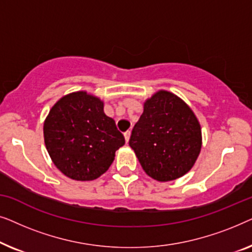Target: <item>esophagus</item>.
Returning a JSON list of instances; mask_svg holds the SVG:
<instances>
[{"label": "esophagus", "instance_id": "esophagus-1", "mask_svg": "<svg viewBox=\"0 0 252 252\" xmlns=\"http://www.w3.org/2000/svg\"><path fill=\"white\" fill-rule=\"evenodd\" d=\"M124 136H125V141H126V143H128V141H129V137H130V132L129 130H127V132L124 134Z\"/></svg>", "mask_w": 252, "mask_h": 252}]
</instances>
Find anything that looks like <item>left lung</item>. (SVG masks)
I'll return each mask as SVG.
<instances>
[{
	"label": "left lung",
	"instance_id": "left-lung-1",
	"mask_svg": "<svg viewBox=\"0 0 252 252\" xmlns=\"http://www.w3.org/2000/svg\"><path fill=\"white\" fill-rule=\"evenodd\" d=\"M129 146L150 178L175 180L191 170L201 153V125L184 99L158 91L144 102Z\"/></svg>",
	"mask_w": 252,
	"mask_h": 252
}]
</instances>
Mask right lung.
I'll return each instance as SVG.
<instances>
[{
  "label": "right lung",
  "mask_w": 252,
  "mask_h": 252,
  "mask_svg": "<svg viewBox=\"0 0 252 252\" xmlns=\"http://www.w3.org/2000/svg\"><path fill=\"white\" fill-rule=\"evenodd\" d=\"M44 144L58 170L72 180L91 181L105 173L125 144L97 96L79 91L53 105L43 124Z\"/></svg>",
  "instance_id": "obj_1"
}]
</instances>
